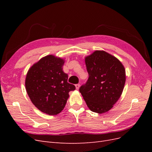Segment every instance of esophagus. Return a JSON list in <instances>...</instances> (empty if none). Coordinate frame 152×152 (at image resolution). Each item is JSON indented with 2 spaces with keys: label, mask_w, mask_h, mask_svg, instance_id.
I'll list each match as a JSON object with an SVG mask.
<instances>
[{
  "label": "esophagus",
  "mask_w": 152,
  "mask_h": 152,
  "mask_svg": "<svg viewBox=\"0 0 152 152\" xmlns=\"http://www.w3.org/2000/svg\"><path fill=\"white\" fill-rule=\"evenodd\" d=\"M75 87H76V89H79L80 88V84H75Z\"/></svg>",
  "instance_id": "obj_1"
}]
</instances>
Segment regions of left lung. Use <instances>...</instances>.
<instances>
[{"label": "left lung", "instance_id": "1", "mask_svg": "<svg viewBox=\"0 0 152 152\" xmlns=\"http://www.w3.org/2000/svg\"><path fill=\"white\" fill-rule=\"evenodd\" d=\"M89 79L79 91L92 112L103 113L120 98L125 85L126 70L122 63L104 50H95L85 58Z\"/></svg>", "mask_w": 152, "mask_h": 152}]
</instances>
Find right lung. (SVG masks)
Returning <instances> with one entry per match:
<instances>
[{
  "label": "right lung",
  "instance_id": "1",
  "mask_svg": "<svg viewBox=\"0 0 152 152\" xmlns=\"http://www.w3.org/2000/svg\"><path fill=\"white\" fill-rule=\"evenodd\" d=\"M63 59L50 54L34 63L27 72L25 87L29 98L40 111L56 115L65 108L74 85L68 82Z\"/></svg>",
  "mask_w": 152,
  "mask_h": 152
}]
</instances>
